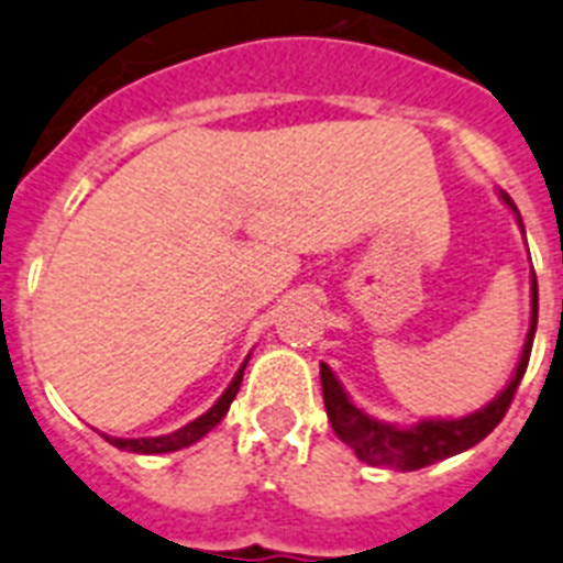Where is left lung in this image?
I'll list each match as a JSON object with an SVG mask.
<instances>
[{
    "instance_id": "8db88e82",
    "label": "left lung",
    "mask_w": 563,
    "mask_h": 563,
    "mask_svg": "<svg viewBox=\"0 0 563 563\" xmlns=\"http://www.w3.org/2000/svg\"><path fill=\"white\" fill-rule=\"evenodd\" d=\"M504 202L509 209H515V202L509 200V194L500 191ZM521 220V217H518ZM538 325V280L532 274V318H530V332H527V343H523L521 361H518V369H515L512 380L504 386L498 398L493 404H486L478 412L466 415V418L455 420H420L415 427L400 429L384 423V420H375L369 415H363L357 406L349 400V395L343 391V386L338 384V377L332 375V369L320 363V384H323V404L325 415H329V423H332L334 434L340 441L349 443L354 450V455L366 461L369 466H389V470L400 472H415L423 470L429 464H438L443 457H452L457 452L470 450L475 443H481L486 434L498 427L504 415H507L509 404L515 398V389L521 384L523 372H527V363H530L532 352V338H536Z\"/></svg>"
}]
</instances>
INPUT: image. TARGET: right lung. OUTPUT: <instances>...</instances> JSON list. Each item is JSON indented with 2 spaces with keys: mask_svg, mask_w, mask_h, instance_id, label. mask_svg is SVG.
Returning <instances> with one entry per match:
<instances>
[{
  "mask_svg": "<svg viewBox=\"0 0 563 563\" xmlns=\"http://www.w3.org/2000/svg\"><path fill=\"white\" fill-rule=\"evenodd\" d=\"M249 363V361H245ZM245 363L240 366V372L234 375V380L229 384V389L220 395V400H217L214 406H211L209 412L200 415L197 420H191V423H186L183 429H177V432L172 434H159V438H131V441H125V438H108V434H102L111 446H117V450H125V452H140V455H159V452H177L183 450V446H191V443H197L206 432H211V429L220 423V420L225 418V412H229L231 400L238 398L240 391V384H243V369Z\"/></svg>",
  "mask_w": 563,
  "mask_h": 563,
  "instance_id": "1",
  "label": "right lung"
}]
</instances>
